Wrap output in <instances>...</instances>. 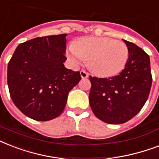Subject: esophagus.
I'll return each mask as SVG.
<instances>
[{"label":"esophagus","mask_w":159,"mask_h":159,"mask_svg":"<svg viewBox=\"0 0 159 159\" xmlns=\"http://www.w3.org/2000/svg\"><path fill=\"white\" fill-rule=\"evenodd\" d=\"M80 74H81V77H82V78H86V77H88V72H87L85 70H81L80 71Z\"/></svg>","instance_id":"esophagus-1"}]
</instances>
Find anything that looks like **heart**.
Here are the masks:
<instances>
[{
	"instance_id": "heart-1",
	"label": "heart",
	"mask_w": 159,
	"mask_h": 159,
	"mask_svg": "<svg viewBox=\"0 0 159 159\" xmlns=\"http://www.w3.org/2000/svg\"><path fill=\"white\" fill-rule=\"evenodd\" d=\"M67 55L75 64L88 60V67L100 77H113L122 72L129 58L125 43L107 37H87L71 43Z\"/></svg>"
}]
</instances>
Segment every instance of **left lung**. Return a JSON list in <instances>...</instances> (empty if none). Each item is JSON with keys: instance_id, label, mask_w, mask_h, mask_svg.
Here are the masks:
<instances>
[{"instance_id": "left-lung-1", "label": "left lung", "mask_w": 159, "mask_h": 159, "mask_svg": "<svg viewBox=\"0 0 159 159\" xmlns=\"http://www.w3.org/2000/svg\"><path fill=\"white\" fill-rule=\"evenodd\" d=\"M123 41L129 50L123 71L108 78L89 77L90 106L97 118L112 125L125 123L141 111L153 80L149 56L134 43Z\"/></svg>"}]
</instances>
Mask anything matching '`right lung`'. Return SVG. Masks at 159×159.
<instances>
[{"label":"right lung","mask_w":159,"mask_h":159,"mask_svg":"<svg viewBox=\"0 0 159 159\" xmlns=\"http://www.w3.org/2000/svg\"><path fill=\"white\" fill-rule=\"evenodd\" d=\"M66 36L38 37L19 44L7 68L14 104L30 118L47 121L60 116L68 92L82 79L64 67Z\"/></svg>","instance_id":"add662e5"}]
</instances>
